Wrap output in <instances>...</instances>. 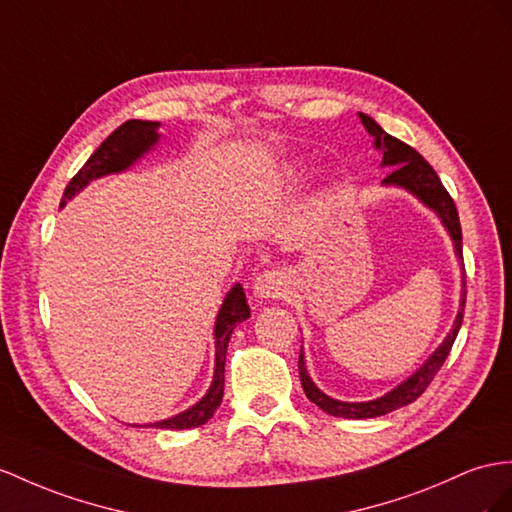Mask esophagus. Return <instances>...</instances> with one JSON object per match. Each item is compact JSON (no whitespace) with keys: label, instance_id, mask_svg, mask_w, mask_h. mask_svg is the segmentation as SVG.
<instances>
[{"label":"esophagus","instance_id":"esophagus-1","mask_svg":"<svg viewBox=\"0 0 512 512\" xmlns=\"http://www.w3.org/2000/svg\"><path fill=\"white\" fill-rule=\"evenodd\" d=\"M287 290V277L279 270H264L257 274V279L253 283V294L259 300L266 298H279Z\"/></svg>","mask_w":512,"mask_h":512}]
</instances>
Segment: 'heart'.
<instances>
[{
    "mask_svg": "<svg viewBox=\"0 0 512 512\" xmlns=\"http://www.w3.org/2000/svg\"><path fill=\"white\" fill-rule=\"evenodd\" d=\"M298 173H300V166L298 164H290V166H287V170H285L287 177H296Z\"/></svg>",
    "mask_w": 512,
    "mask_h": 512,
    "instance_id": "b5f03b06",
    "label": "heart"
}]
</instances>
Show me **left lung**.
<instances>
[{"label":"left lung","mask_w":512,"mask_h":512,"mask_svg":"<svg viewBox=\"0 0 512 512\" xmlns=\"http://www.w3.org/2000/svg\"><path fill=\"white\" fill-rule=\"evenodd\" d=\"M359 119L365 127V131L374 138V149L383 153L381 166L383 168H393L389 170V175L383 179L385 188H400L406 190L411 196L428 207L430 212H435L437 218L441 220L443 229L450 233L452 244H454V253L458 261H463V233H461V222H458V212L456 205L452 201V196L448 190L443 188L441 179L437 177L435 168H432L422 155H419L415 149H411L409 144H404L402 140L389 136L387 131L378 125L372 116L359 112ZM465 281L461 285V305H458L456 318L450 333L445 335L443 342L435 348V352L419 365V368L406 376L402 383H398L393 389H389L383 396H378L374 400H363V402H344V400H335L311 381V376L307 372V363H305V352L300 348V357H298V374H300V383H303V389L307 393V398L318 404L324 413L335 415V417H346V419H368V417H381L391 411L400 409V406L411 404L422 396L424 389L430 385L432 378L439 372L443 361L448 359L450 348L454 344V339L458 335V329L463 324V309H465Z\"/></svg>","instance_id":"left-lung-1"}]
</instances>
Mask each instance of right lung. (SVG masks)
Instances as JSON below:
<instances>
[{
  "label": "right lung",
  "mask_w": 512,
  "mask_h": 512,
  "mask_svg": "<svg viewBox=\"0 0 512 512\" xmlns=\"http://www.w3.org/2000/svg\"><path fill=\"white\" fill-rule=\"evenodd\" d=\"M160 123L153 121H127L119 129L112 131V134L99 144V149L88 157V162L77 170V175L69 181V186L64 188L60 207L67 205L75 194H80L88 183H93L101 177L108 175H119L129 170L136 162H140L144 155L155 149V144L160 142ZM251 316V309L246 305V296L240 283H235L227 292L225 300L218 309V316L214 322V376L212 385L205 391V396L192 404L190 409L181 411L168 419H160V422L153 424H134L138 428H162V430H188L203 426L205 422L212 419L214 411L222 402V391H225V361H227V346L235 326L244 322Z\"/></svg>",
  "instance_id": "obj_1"
}]
</instances>
